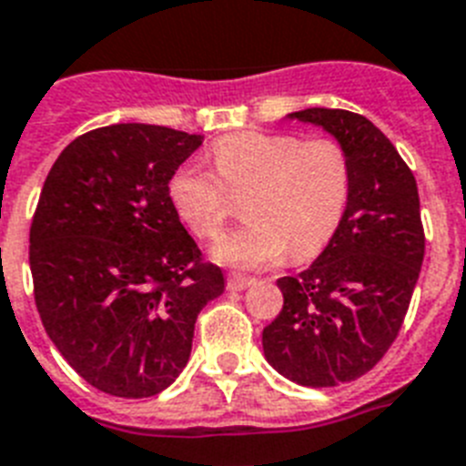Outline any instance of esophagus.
<instances>
[{
	"mask_svg": "<svg viewBox=\"0 0 466 466\" xmlns=\"http://www.w3.org/2000/svg\"><path fill=\"white\" fill-rule=\"evenodd\" d=\"M251 284H253V277L237 275V272H232V275L227 277V289H232V291H244V289H248Z\"/></svg>",
	"mask_w": 466,
	"mask_h": 466,
	"instance_id": "obj_1",
	"label": "esophagus"
}]
</instances>
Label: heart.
Returning <instances> with one entry per match:
<instances>
[{"mask_svg": "<svg viewBox=\"0 0 466 466\" xmlns=\"http://www.w3.org/2000/svg\"><path fill=\"white\" fill-rule=\"evenodd\" d=\"M215 173L177 167L167 182L175 213L198 239L220 237L244 198L246 225L218 241L222 263L260 268L289 251L291 260L318 256L341 225L350 198V158L331 137L293 132H234L210 148Z\"/></svg>", "mask_w": 466, "mask_h": 466, "instance_id": "1", "label": "heart"}]
</instances>
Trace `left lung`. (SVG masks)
Here are the masks:
<instances>
[{
  "label": "left lung",
  "mask_w": 466,
  "mask_h": 466,
  "mask_svg": "<svg viewBox=\"0 0 466 466\" xmlns=\"http://www.w3.org/2000/svg\"><path fill=\"white\" fill-rule=\"evenodd\" d=\"M322 125L350 158V198L318 260L281 277L284 306L263 329L265 358L300 386H336L384 358L408 315L424 260L412 170L372 120L343 108L291 113Z\"/></svg>",
  "instance_id": "left-lung-1"
}]
</instances>
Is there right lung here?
<instances>
[{
    "mask_svg": "<svg viewBox=\"0 0 466 466\" xmlns=\"http://www.w3.org/2000/svg\"><path fill=\"white\" fill-rule=\"evenodd\" d=\"M201 137L163 125L96 127L68 144L30 225L35 306L77 374L116 398L173 384L194 324L225 291L175 213L167 182Z\"/></svg>",
    "mask_w": 466,
    "mask_h": 466,
    "instance_id": "right-lung-1",
    "label": "right lung"
}]
</instances>
